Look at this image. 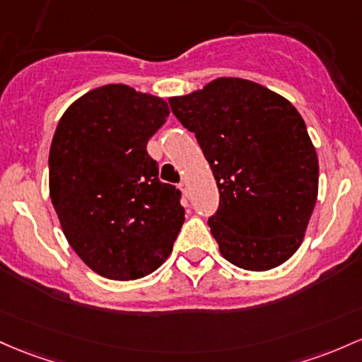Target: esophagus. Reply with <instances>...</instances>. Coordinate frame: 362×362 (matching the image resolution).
<instances>
[{"label":"esophagus","instance_id":"34e87169","mask_svg":"<svg viewBox=\"0 0 362 362\" xmlns=\"http://www.w3.org/2000/svg\"><path fill=\"white\" fill-rule=\"evenodd\" d=\"M180 189H182V192H184V196H189V185H187V182H182Z\"/></svg>","mask_w":362,"mask_h":362}]
</instances>
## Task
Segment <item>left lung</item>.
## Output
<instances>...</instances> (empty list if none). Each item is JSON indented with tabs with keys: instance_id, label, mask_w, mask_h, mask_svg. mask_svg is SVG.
I'll use <instances>...</instances> for the list:
<instances>
[{
	"instance_id": "left-lung-1",
	"label": "left lung",
	"mask_w": 362,
	"mask_h": 362,
	"mask_svg": "<svg viewBox=\"0 0 362 362\" xmlns=\"http://www.w3.org/2000/svg\"><path fill=\"white\" fill-rule=\"evenodd\" d=\"M168 103L196 134L220 190L208 225L221 256L251 272L285 263L304 239L317 197L316 149L299 111L273 90L232 77Z\"/></svg>"
}]
</instances>
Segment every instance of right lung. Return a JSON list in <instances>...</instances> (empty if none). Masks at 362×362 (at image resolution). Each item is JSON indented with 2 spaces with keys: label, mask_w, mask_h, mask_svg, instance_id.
<instances>
[{
  "label": "right lung",
  "mask_w": 362,
  "mask_h": 362,
  "mask_svg": "<svg viewBox=\"0 0 362 362\" xmlns=\"http://www.w3.org/2000/svg\"><path fill=\"white\" fill-rule=\"evenodd\" d=\"M168 115L161 98L110 84L77 99L53 136L49 196L63 233L111 280L160 268L185 220L182 192L158 178L146 149Z\"/></svg>",
  "instance_id": "right-lung-1"
}]
</instances>
